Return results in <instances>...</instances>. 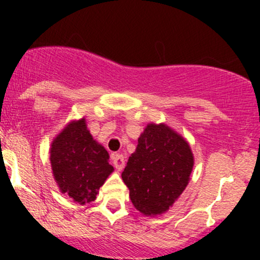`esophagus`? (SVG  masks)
Returning <instances> with one entry per match:
<instances>
[{
    "instance_id": "1",
    "label": "esophagus",
    "mask_w": 260,
    "mask_h": 260,
    "mask_svg": "<svg viewBox=\"0 0 260 260\" xmlns=\"http://www.w3.org/2000/svg\"><path fill=\"white\" fill-rule=\"evenodd\" d=\"M112 159H113V165H114L115 169L118 170V171H122V170L124 169L125 159H124V157H123V154L113 153V156H112Z\"/></svg>"
}]
</instances>
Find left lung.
I'll list each match as a JSON object with an SVG mask.
<instances>
[{"instance_id": "obj_1", "label": "left lung", "mask_w": 260, "mask_h": 260, "mask_svg": "<svg viewBox=\"0 0 260 260\" xmlns=\"http://www.w3.org/2000/svg\"><path fill=\"white\" fill-rule=\"evenodd\" d=\"M192 167L193 154L185 138L164 123H149L122 179L135 208L146 216H156L169 210L183 192Z\"/></svg>"}]
</instances>
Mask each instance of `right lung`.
<instances>
[{
	"label": "right lung",
	"instance_id": "obj_1",
	"mask_svg": "<svg viewBox=\"0 0 260 260\" xmlns=\"http://www.w3.org/2000/svg\"><path fill=\"white\" fill-rule=\"evenodd\" d=\"M108 159V152L93 140L84 118L67 124L50 148L52 175L60 191L80 205L95 200L114 171Z\"/></svg>",
	"mask_w": 260,
	"mask_h": 260
}]
</instances>
